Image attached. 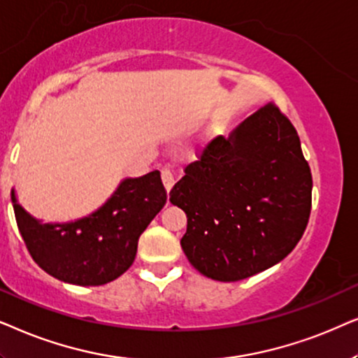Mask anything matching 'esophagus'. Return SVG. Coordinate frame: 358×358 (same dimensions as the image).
<instances>
[{"mask_svg": "<svg viewBox=\"0 0 358 358\" xmlns=\"http://www.w3.org/2000/svg\"><path fill=\"white\" fill-rule=\"evenodd\" d=\"M162 182H164V187H165L166 192H170V189L173 188V185H175L173 171L169 170V169L162 170Z\"/></svg>", "mask_w": 358, "mask_h": 358, "instance_id": "1", "label": "esophagus"}]
</instances>
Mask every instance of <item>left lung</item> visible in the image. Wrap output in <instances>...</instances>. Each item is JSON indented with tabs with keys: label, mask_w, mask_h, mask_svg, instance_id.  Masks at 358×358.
Instances as JSON below:
<instances>
[{
	"label": "left lung",
	"mask_w": 358,
	"mask_h": 358,
	"mask_svg": "<svg viewBox=\"0 0 358 358\" xmlns=\"http://www.w3.org/2000/svg\"><path fill=\"white\" fill-rule=\"evenodd\" d=\"M313 176L289 119L273 103L204 147L170 192L187 213L182 249L208 278L239 282L282 262L311 213Z\"/></svg>",
	"instance_id": "left-lung-1"
}]
</instances>
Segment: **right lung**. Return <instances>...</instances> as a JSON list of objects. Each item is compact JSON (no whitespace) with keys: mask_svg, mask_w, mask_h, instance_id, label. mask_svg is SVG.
<instances>
[{"mask_svg":"<svg viewBox=\"0 0 358 358\" xmlns=\"http://www.w3.org/2000/svg\"><path fill=\"white\" fill-rule=\"evenodd\" d=\"M14 216L37 265L60 282L99 287L121 276L136 259L137 242L166 203L160 171L126 178L101 208L71 222H41L17 203Z\"/></svg>","mask_w":358,"mask_h":358,"instance_id":"add662e5","label":"right lung"}]
</instances>
